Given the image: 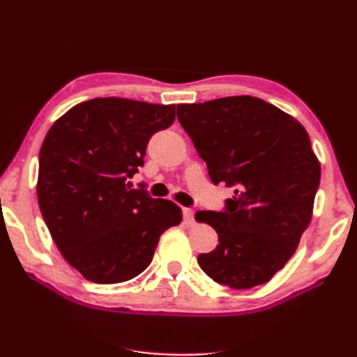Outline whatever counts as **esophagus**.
Masks as SVG:
<instances>
[{
  "label": "esophagus",
  "mask_w": 357,
  "mask_h": 357,
  "mask_svg": "<svg viewBox=\"0 0 357 357\" xmlns=\"http://www.w3.org/2000/svg\"><path fill=\"white\" fill-rule=\"evenodd\" d=\"M183 214H184V222L187 225H193V223H195V217H193V211L190 208H184Z\"/></svg>",
  "instance_id": "obj_1"
}]
</instances>
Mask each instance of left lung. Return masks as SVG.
<instances>
[{"mask_svg": "<svg viewBox=\"0 0 357 357\" xmlns=\"http://www.w3.org/2000/svg\"><path fill=\"white\" fill-rule=\"evenodd\" d=\"M178 119L214 184L234 187L225 211H198L219 234L198 264L214 282L249 289L273 279L309 227L321 167L299 121L252 96L179 104Z\"/></svg>", "mask_w": 357, "mask_h": 357, "instance_id": "left-lung-1", "label": "left lung"}]
</instances>
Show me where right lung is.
<instances>
[{"instance_id":"1","label":"right lung","mask_w":357,"mask_h":357,"mask_svg":"<svg viewBox=\"0 0 357 357\" xmlns=\"http://www.w3.org/2000/svg\"><path fill=\"white\" fill-rule=\"evenodd\" d=\"M174 116V105L98 98L72 107L47 132L39 208L61 255L86 280L134 279L153 261L160 234L183 220L178 204L129 184L149 138Z\"/></svg>"}]
</instances>
